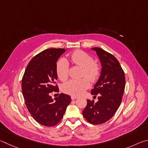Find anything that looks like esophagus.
Here are the masks:
<instances>
[{"label": "esophagus", "instance_id": "obj_1", "mask_svg": "<svg viewBox=\"0 0 148 148\" xmlns=\"http://www.w3.org/2000/svg\"><path fill=\"white\" fill-rule=\"evenodd\" d=\"M71 97V99L72 100H75V99H77V98H78V97L75 96V95H72Z\"/></svg>", "mask_w": 148, "mask_h": 148}]
</instances>
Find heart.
<instances>
[{"mask_svg":"<svg viewBox=\"0 0 148 148\" xmlns=\"http://www.w3.org/2000/svg\"><path fill=\"white\" fill-rule=\"evenodd\" d=\"M70 59L73 64L82 67L81 77H84V78L70 80L62 85V90L66 94L77 96L83 94L88 88V79L92 82L97 81L100 75V67L99 64L93 61V58L90 54L82 50L73 52L70 55ZM56 73L58 78L62 81H65L68 78L69 63L66 59L60 58L57 61Z\"/></svg>","mask_w":148,"mask_h":148,"instance_id":"1","label":"heart"}]
</instances>
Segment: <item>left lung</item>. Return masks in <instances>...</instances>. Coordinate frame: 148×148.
<instances>
[{
  "label": "left lung",
  "instance_id": "obj_1",
  "mask_svg": "<svg viewBox=\"0 0 148 148\" xmlns=\"http://www.w3.org/2000/svg\"><path fill=\"white\" fill-rule=\"evenodd\" d=\"M96 51L102 66L101 75L91 94L98 101L87 100L82 111L89 123L98 125L105 123L114 115L121 104L125 86V73L117 59L112 54L99 47L92 48Z\"/></svg>",
  "mask_w": 148,
  "mask_h": 148
}]
</instances>
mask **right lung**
<instances>
[{
	"mask_svg": "<svg viewBox=\"0 0 148 148\" xmlns=\"http://www.w3.org/2000/svg\"><path fill=\"white\" fill-rule=\"evenodd\" d=\"M65 51V49L51 48L38 54L27 65L22 79V92L28 112L46 127L58 123L71 101V97L64 94L54 100L50 96L53 92H58L56 64Z\"/></svg>",
	"mask_w": 148,
	"mask_h": 148,
	"instance_id": "right-lung-1",
	"label": "right lung"
}]
</instances>
